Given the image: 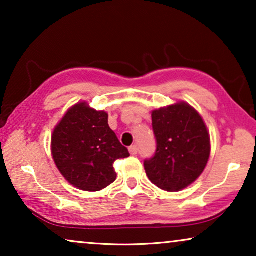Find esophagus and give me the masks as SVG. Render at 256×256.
Returning a JSON list of instances; mask_svg holds the SVG:
<instances>
[{
    "label": "esophagus",
    "instance_id": "obj_1",
    "mask_svg": "<svg viewBox=\"0 0 256 256\" xmlns=\"http://www.w3.org/2000/svg\"><path fill=\"white\" fill-rule=\"evenodd\" d=\"M129 152H130V155H136L138 154V146H129Z\"/></svg>",
    "mask_w": 256,
    "mask_h": 256
}]
</instances>
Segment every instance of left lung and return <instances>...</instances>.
<instances>
[{
	"mask_svg": "<svg viewBox=\"0 0 256 256\" xmlns=\"http://www.w3.org/2000/svg\"><path fill=\"white\" fill-rule=\"evenodd\" d=\"M152 128L157 149L144 160L146 176L157 188L178 192L188 188L205 170L211 140L202 115L185 101L154 110Z\"/></svg>",
	"mask_w": 256,
	"mask_h": 256,
	"instance_id": "obj_1",
	"label": "left lung"
}]
</instances>
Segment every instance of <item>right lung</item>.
<instances>
[{
	"mask_svg": "<svg viewBox=\"0 0 256 256\" xmlns=\"http://www.w3.org/2000/svg\"><path fill=\"white\" fill-rule=\"evenodd\" d=\"M51 152L62 177L82 191L96 192L116 180L113 163L129 156L108 126L104 110L80 101L66 112L52 132Z\"/></svg>",
	"mask_w": 256,
	"mask_h": 256,
	"instance_id": "obj_1",
	"label": "right lung"
}]
</instances>
